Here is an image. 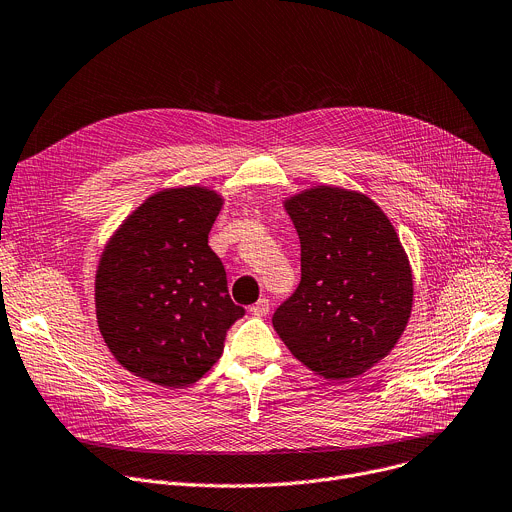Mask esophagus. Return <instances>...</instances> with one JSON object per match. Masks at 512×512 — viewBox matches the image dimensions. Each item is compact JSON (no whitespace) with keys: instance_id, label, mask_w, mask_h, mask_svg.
I'll return each instance as SVG.
<instances>
[{"instance_id":"esophagus-1","label":"esophagus","mask_w":512,"mask_h":512,"mask_svg":"<svg viewBox=\"0 0 512 512\" xmlns=\"http://www.w3.org/2000/svg\"><path fill=\"white\" fill-rule=\"evenodd\" d=\"M250 311H252V316H258V318L266 316V313L270 311V303H268V299H266V297L258 299V301L250 307Z\"/></svg>"}]
</instances>
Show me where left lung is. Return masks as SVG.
Instances as JSON below:
<instances>
[{"mask_svg": "<svg viewBox=\"0 0 512 512\" xmlns=\"http://www.w3.org/2000/svg\"><path fill=\"white\" fill-rule=\"evenodd\" d=\"M301 244V283L272 326L309 371L352 379L404 334L414 297L408 254L367 194L313 186L283 203Z\"/></svg>", "mask_w": 512, "mask_h": 512, "instance_id": "1", "label": "left lung"}]
</instances>
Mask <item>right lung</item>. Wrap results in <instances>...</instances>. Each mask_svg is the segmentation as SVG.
I'll list each match as a JSON object with an SVG mask.
<instances>
[{
  "instance_id": "1",
  "label": "right lung",
  "mask_w": 512,
  "mask_h": 512,
  "mask_svg": "<svg viewBox=\"0 0 512 512\" xmlns=\"http://www.w3.org/2000/svg\"><path fill=\"white\" fill-rule=\"evenodd\" d=\"M223 207L207 186L164 188L116 229L96 270V318L112 357L162 387L199 381L244 316L209 248Z\"/></svg>"
}]
</instances>
